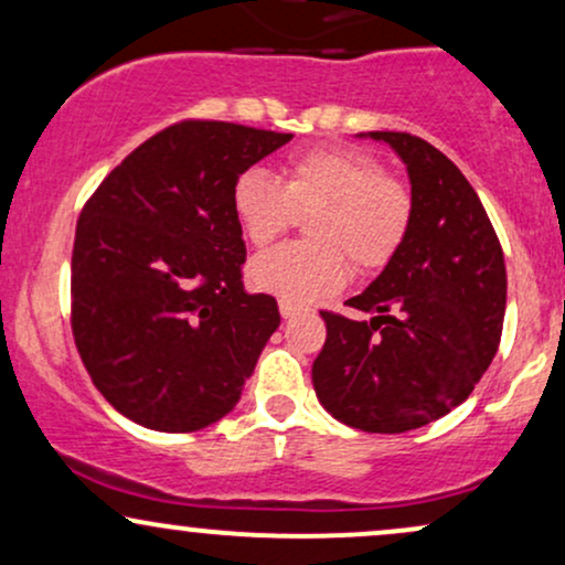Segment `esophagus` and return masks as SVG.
<instances>
[{"label":"esophagus","mask_w":565,"mask_h":565,"mask_svg":"<svg viewBox=\"0 0 565 565\" xmlns=\"http://www.w3.org/2000/svg\"><path fill=\"white\" fill-rule=\"evenodd\" d=\"M278 310H281V316H284V319H291V316L302 313V310H308V308H302L300 302H291V300H278Z\"/></svg>","instance_id":"obj_1"}]
</instances>
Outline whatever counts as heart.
Here are the masks:
<instances>
[{"label": "heart", "mask_w": 565, "mask_h": 565, "mask_svg": "<svg viewBox=\"0 0 565 565\" xmlns=\"http://www.w3.org/2000/svg\"><path fill=\"white\" fill-rule=\"evenodd\" d=\"M233 212L257 249L284 236L300 215L308 244H284L249 263V281L281 300L310 302L348 284L350 264L380 270L398 252L412 223V193L382 164L353 148H313L295 157L284 183L249 170L233 188Z\"/></svg>", "instance_id": "1"}]
</instances>
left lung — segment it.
<instances>
[{"mask_svg": "<svg viewBox=\"0 0 565 565\" xmlns=\"http://www.w3.org/2000/svg\"><path fill=\"white\" fill-rule=\"evenodd\" d=\"M406 164L412 223L382 274L327 313L313 387L334 419L406 433L449 414L483 377L502 337L508 274L481 199L438 148L408 132H361Z\"/></svg>", "mask_w": 565, "mask_h": 565, "instance_id": "8db88e82", "label": "left lung"}]
</instances>
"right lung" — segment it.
<instances>
[{
	"label": "right lung",
	"instance_id": "right-lung-1",
	"mask_svg": "<svg viewBox=\"0 0 565 565\" xmlns=\"http://www.w3.org/2000/svg\"><path fill=\"white\" fill-rule=\"evenodd\" d=\"M289 132L180 121L135 148L84 204L71 257L76 350L116 412L193 433L238 404L281 316L246 295L233 188Z\"/></svg>",
	"mask_w": 565,
	"mask_h": 565
}]
</instances>
